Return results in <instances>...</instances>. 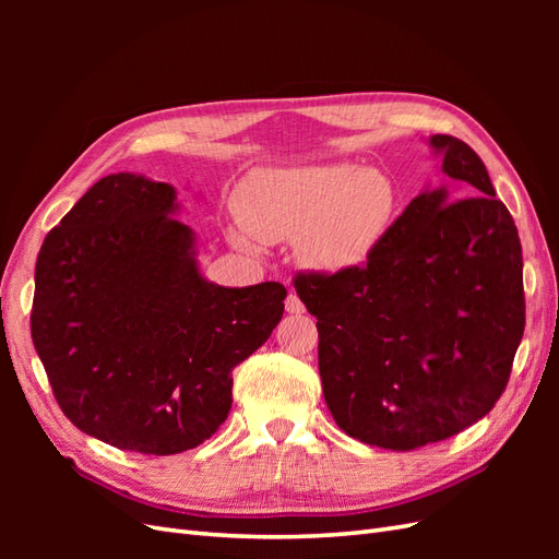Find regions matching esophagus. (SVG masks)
I'll list each match as a JSON object with an SVG mask.
<instances>
[{"mask_svg": "<svg viewBox=\"0 0 559 559\" xmlns=\"http://www.w3.org/2000/svg\"><path fill=\"white\" fill-rule=\"evenodd\" d=\"M284 306H286V312H289V314L306 312V306H302L300 298L296 296V292H289V296H286V300H284Z\"/></svg>", "mask_w": 559, "mask_h": 559, "instance_id": "34e87169", "label": "esophagus"}]
</instances>
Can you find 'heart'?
I'll return each mask as SVG.
<instances>
[{
  "label": "heart",
  "instance_id": "obj_1",
  "mask_svg": "<svg viewBox=\"0 0 559 559\" xmlns=\"http://www.w3.org/2000/svg\"><path fill=\"white\" fill-rule=\"evenodd\" d=\"M238 207L245 224L233 233L238 245L296 240L302 263L343 273L382 242L396 191L386 175L347 163L265 167L245 181Z\"/></svg>",
  "mask_w": 559,
  "mask_h": 559
}]
</instances>
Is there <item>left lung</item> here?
I'll list each match as a JSON object with an SVG mask.
<instances>
[{
  "mask_svg": "<svg viewBox=\"0 0 559 559\" xmlns=\"http://www.w3.org/2000/svg\"><path fill=\"white\" fill-rule=\"evenodd\" d=\"M429 142L456 189L413 198L364 265L294 277L317 317L335 425L396 452L445 441L492 411L524 331L511 212L466 142Z\"/></svg>",
  "mask_w": 559,
  "mask_h": 559,
  "instance_id": "1",
  "label": "left lung"
}]
</instances>
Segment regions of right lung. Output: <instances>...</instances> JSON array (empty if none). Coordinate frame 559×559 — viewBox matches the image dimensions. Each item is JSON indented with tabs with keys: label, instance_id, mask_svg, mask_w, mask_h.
<instances>
[{
	"label": "right lung",
	"instance_id": "right-lung-1",
	"mask_svg": "<svg viewBox=\"0 0 559 559\" xmlns=\"http://www.w3.org/2000/svg\"><path fill=\"white\" fill-rule=\"evenodd\" d=\"M170 183L118 173L46 235L32 343L62 413L118 450L177 454L224 425L233 368L280 324L286 289H228L195 263Z\"/></svg>",
	"mask_w": 559,
	"mask_h": 559
}]
</instances>
